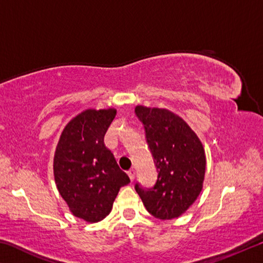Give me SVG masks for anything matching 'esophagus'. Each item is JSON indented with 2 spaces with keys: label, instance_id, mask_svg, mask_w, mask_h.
Masks as SVG:
<instances>
[{
  "label": "esophagus",
  "instance_id": "obj_1",
  "mask_svg": "<svg viewBox=\"0 0 263 263\" xmlns=\"http://www.w3.org/2000/svg\"><path fill=\"white\" fill-rule=\"evenodd\" d=\"M127 175H128V177H130L131 182L135 180V176H136V171H135V169H130V171L127 172Z\"/></svg>",
  "mask_w": 263,
  "mask_h": 263
}]
</instances>
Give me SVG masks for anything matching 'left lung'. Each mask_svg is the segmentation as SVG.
<instances>
[{
    "label": "left lung",
    "instance_id": "left-lung-1",
    "mask_svg": "<svg viewBox=\"0 0 263 263\" xmlns=\"http://www.w3.org/2000/svg\"><path fill=\"white\" fill-rule=\"evenodd\" d=\"M158 172L155 184L135 188L151 215L168 220L181 216L202 190L205 153L188 124L166 109L136 106Z\"/></svg>",
    "mask_w": 263,
    "mask_h": 263
}]
</instances>
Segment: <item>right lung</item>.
<instances>
[{
  "instance_id": "obj_1",
  "label": "right lung",
  "mask_w": 263,
  "mask_h": 263,
  "mask_svg": "<svg viewBox=\"0 0 263 263\" xmlns=\"http://www.w3.org/2000/svg\"><path fill=\"white\" fill-rule=\"evenodd\" d=\"M115 117V109L83 111L66 125L55 149L58 190L73 215L89 222L108 216L119 189L130 182L104 145Z\"/></svg>"
}]
</instances>
